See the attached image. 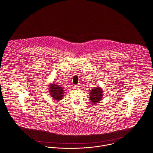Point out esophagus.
I'll use <instances>...</instances> for the list:
<instances>
[{"mask_svg": "<svg viewBox=\"0 0 153 153\" xmlns=\"http://www.w3.org/2000/svg\"><path fill=\"white\" fill-rule=\"evenodd\" d=\"M74 88H75V89H76V90H78L79 89V86H78V85H75Z\"/></svg>", "mask_w": 153, "mask_h": 153, "instance_id": "obj_1", "label": "esophagus"}]
</instances>
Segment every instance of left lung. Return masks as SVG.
Listing matches in <instances>:
<instances>
[{
    "mask_svg": "<svg viewBox=\"0 0 153 153\" xmlns=\"http://www.w3.org/2000/svg\"><path fill=\"white\" fill-rule=\"evenodd\" d=\"M89 98L92 104L95 105L96 103H99L103 97V89L100 87H95L92 89L89 93Z\"/></svg>",
    "mask_w": 153,
    "mask_h": 153,
    "instance_id": "left-lung-1",
    "label": "left lung"
}]
</instances>
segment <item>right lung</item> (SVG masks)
I'll list each match as a JSON object with an SVG mask.
<instances>
[{
  "mask_svg": "<svg viewBox=\"0 0 153 153\" xmlns=\"http://www.w3.org/2000/svg\"><path fill=\"white\" fill-rule=\"evenodd\" d=\"M49 94L51 97L56 101H60L64 97L65 90L61 85L56 83H52L48 85Z\"/></svg>",
  "mask_w": 153,
  "mask_h": 153,
  "instance_id": "obj_1",
  "label": "right lung"
}]
</instances>
